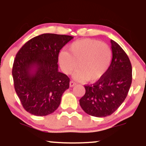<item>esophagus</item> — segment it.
<instances>
[{
  "label": "esophagus",
  "instance_id": "esophagus-1",
  "mask_svg": "<svg viewBox=\"0 0 146 146\" xmlns=\"http://www.w3.org/2000/svg\"><path fill=\"white\" fill-rule=\"evenodd\" d=\"M76 85V82H74V81H73V80H71L70 82V84H69V85H70V87H74L75 85Z\"/></svg>",
  "mask_w": 146,
  "mask_h": 146
}]
</instances>
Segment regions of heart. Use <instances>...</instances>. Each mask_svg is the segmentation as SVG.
Wrapping results in <instances>:
<instances>
[{
    "instance_id": "heart-1",
    "label": "heart",
    "mask_w": 146,
    "mask_h": 146,
    "mask_svg": "<svg viewBox=\"0 0 146 146\" xmlns=\"http://www.w3.org/2000/svg\"><path fill=\"white\" fill-rule=\"evenodd\" d=\"M68 52L61 51L58 61L63 73L69 75L76 68L73 78L78 80L96 82L110 66L112 51L109 46L96 40H78L68 46Z\"/></svg>"
}]
</instances>
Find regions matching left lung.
I'll list each match as a JSON object with an SVG mask.
<instances>
[{
    "mask_svg": "<svg viewBox=\"0 0 146 146\" xmlns=\"http://www.w3.org/2000/svg\"><path fill=\"white\" fill-rule=\"evenodd\" d=\"M113 59L104 77L93 85H86L85 94L80 99L82 110L92 116L106 117L124 102L132 81V68L125 52L111 40Z\"/></svg>",
    "mask_w": 146,
    "mask_h": 146,
    "instance_id": "obj_1",
    "label": "left lung"
}]
</instances>
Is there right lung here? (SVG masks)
I'll use <instances>...</instances> for the list:
<instances>
[{
  "mask_svg": "<svg viewBox=\"0 0 146 146\" xmlns=\"http://www.w3.org/2000/svg\"><path fill=\"white\" fill-rule=\"evenodd\" d=\"M73 38L44 33L26 42L17 54L12 67L14 85L23 107L31 114L47 115L60 105L70 79L58 70V56Z\"/></svg>",
  "mask_w": 146,
  "mask_h": 146,
  "instance_id": "1",
  "label": "right lung"
}]
</instances>
